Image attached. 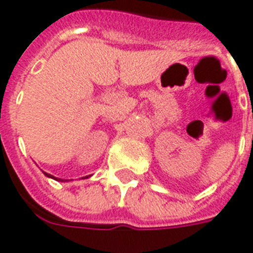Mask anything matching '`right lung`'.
<instances>
[{"instance_id": "obj_1", "label": "right lung", "mask_w": 253, "mask_h": 253, "mask_svg": "<svg viewBox=\"0 0 253 253\" xmlns=\"http://www.w3.org/2000/svg\"><path fill=\"white\" fill-rule=\"evenodd\" d=\"M44 175H45L46 177H50V179H54V180H57V181H68V180H64V179H58V177L52 176V175H50V173L44 172ZM90 176H91V175H90ZM90 176H84V177H82V179H87V177H90Z\"/></svg>"}]
</instances>
